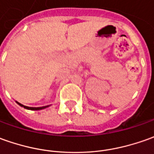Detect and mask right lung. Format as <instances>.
<instances>
[{
  "instance_id": "obj_1",
  "label": "right lung",
  "mask_w": 154,
  "mask_h": 154,
  "mask_svg": "<svg viewBox=\"0 0 154 154\" xmlns=\"http://www.w3.org/2000/svg\"><path fill=\"white\" fill-rule=\"evenodd\" d=\"M17 103L19 104L20 106H22V107L25 108V109H31V110H39V109H45V108L48 107V106H43V107H28V106H24V105H23L22 103H18V102H17Z\"/></svg>"
}]
</instances>
